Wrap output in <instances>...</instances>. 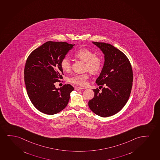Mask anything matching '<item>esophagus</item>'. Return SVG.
<instances>
[{"mask_svg":"<svg viewBox=\"0 0 160 160\" xmlns=\"http://www.w3.org/2000/svg\"><path fill=\"white\" fill-rule=\"evenodd\" d=\"M74 89L75 90H77V91H80V90H81V89H84V88H82V87H75Z\"/></svg>","mask_w":160,"mask_h":160,"instance_id":"obj_1","label":"esophagus"}]
</instances>
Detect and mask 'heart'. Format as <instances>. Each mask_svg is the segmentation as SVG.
<instances>
[{"label":"heart","instance_id":"b5f03b06","mask_svg":"<svg viewBox=\"0 0 160 160\" xmlns=\"http://www.w3.org/2000/svg\"><path fill=\"white\" fill-rule=\"evenodd\" d=\"M75 57L85 62L86 70L91 73L96 74L102 68V60L100 56L94 55L93 52L86 48H82L75 52ZM61 67L64 72H69L71 70V64L70 60L67 57H64L61 61ZM88 73L81 74H74L69 78L68 81L71 83L78 86H85L89 79Z\"/></svg>","mask_w":160,"mask_h":160}]
</instances>
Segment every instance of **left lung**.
<instances>
[{"label":"left lung","mask_w":160,"mask_h":160,"mask_svg":"<svg viewBox=\"0 0 160 160\" xmlns=\"http://www.w3.org/2000/svg\"><path fill=\"white\" fill-rule=\"evenodd\" d=\"M92 43L103 52L105 61L96 81L102 88L101 91L98 88L93 89L94 96L88 102V106L98 116L108 117L120 111L129 99L132 86V69L127 56L114 46L104 42Z\"/></svg>","instance_id":"1"}]
</instances>
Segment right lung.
Segmentation results:
<instances>
[{
	"instance_id": "add662e5",
	"label": "right lung",
	"mask_w": 160,
	"mask_h": 160,
	"mask_svg": "<svg viewBox=\"0 0 160 160\" xmlns=\"http://www.w3.org/2000/svg\"><path fill=\"white\" fill-rule=\"evenodd\" d=\"M75 44L48 41L31 52L24 68L28 95L40 112L52 115L63 110L68 103L72 86L56 88V82L63 78L61 61Z\"/></svg>"
}]
</instances>
